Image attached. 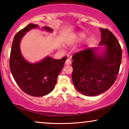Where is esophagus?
Instances as JSON below:
<instances>
[{
  "mask_svg": "<svg viewBox=\"0 0 129 129\" xmlns=\"http://www.w3.org/2000/svg\"><path fill=\"white\" fill-rule=\"evenodd\" d=\"M65 63H66V64H67V65L71 64L72 63V61H71V58H68V59L66 60V62H65Z\"/></svg>",
  "mask_w": 129,
  "mask_h": 129,
  "instance_id": "esophagus-1",
  "label": "esophagus"
}]
</instances>
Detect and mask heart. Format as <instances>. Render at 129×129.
Here are the masks:
<instances>
[{"label": "heart", "mask_w": 129, "mask_h": 129, "mask_svg": "<svg viewBox=\"0 0 129 129\" xmlns=\"http://www.w3.org/2000/svg\"><path fill=\"white\" fill-rule=\"evenodd\" d=\"M85 37V35L82 33H78L72 37L67 41L68 44H73L74 43L79 42L83 40Z\"/></svg>", "instance_id": "1"}]
</instances>
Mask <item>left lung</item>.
Here are the masks:
<instances>
[{
    "label": "left lung",
    "instance_id": "8db88e82",
    "mask_svg": "<svg viewBox=\"0 0 129 129\" xmlns=\"http://www.w3.org/2000/svg\"><path fill=\"white\" fill-rule=\"evenodd\" d=\"M100 46H105L101 54L98 48H88L72 56L73 83L79 92L95 96L107 91L117 79L121 61L122 50L116 37L107 29L100 28Z\"/></svg>",
    "mask_w": 129,
    "mask_h": 129
}]
</instances>
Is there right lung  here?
I'll list each match as a JSON object with an SVG mask.
<instances>
[{"label":"right lung","mask_w":129,"mask_h":129,"mask_svg":"<svg viewBox=\"0 0 129 129\" xmlns=\"http://www.w3.org/2000/svg\"><path fill=\"white\" fill-rule=\"evenodd\" d=\"M38 28V25L29 24L16 33L12 44L9 60L10 70L16 83L24 92L33 96H44L53 91L67 58L64 57L57 60L47 56L36 63L24 59L20 50V41L26 32ZM43 29L53 31L48 26H44Z\"/></svg>","instance_id":"add662e5"}]
</instances>
